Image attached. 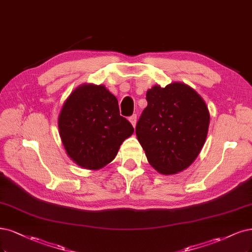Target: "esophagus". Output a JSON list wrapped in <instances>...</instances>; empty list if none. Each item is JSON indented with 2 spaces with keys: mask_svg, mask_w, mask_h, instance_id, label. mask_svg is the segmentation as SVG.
<instances>
[{
  "mask_svg": "<svg viewBox=\"0 0 252 252\" xmlns=\"http://www.w3.org/2000/svg\"><path fill=\"white\" fill-rule=\"evenodd\" d=\"M129 121H130V123L132 124V126L134 127L135 124H136V115L134 114V115H132V116H130V117H129Z\"/></svg>",
  "mask_w": 252,
  "mask_h": 252,
  "instance_id": "1",
  "label": "esophagus"
}]
</instances>
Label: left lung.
I'll return each mask as SVG.
<instances>
[{
	"instance_id": "left-lung-1",
	"label": "left lung",
	"mask_w": 252,
	"mask_h": 252,
	"mask_svg": "<svg viewBox=\"0 0 252 252\" xmlns=\"http://www.w3.org/2000/svg\"><path fill=\"white\" fill-rule=\"evenodd\" d=\"M148 105L135 133L147 159L161 174L184 171L200 153L210 125L203 99L189 86L174 82L147 92Z\"/></svg>"
}]
</instances>
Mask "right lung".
Instances as JSON below:
<instances>
[{"label": "right lung", "mask_w": 252, "mask_h": 252, "mask_svg": "<svg viewBox=\"0 0 252 252\" xmlns=\"http://www.w3.org/2000/svg\"><path fill=\"white\" fill-rule=\"evenodd\" d=\"M59 134L68 156L79 166L97 170L116 158L134 129L120 115L118 99L103 85H82L63 104Z\"/></svg>", "instance_id": "1"}]
</instances>
